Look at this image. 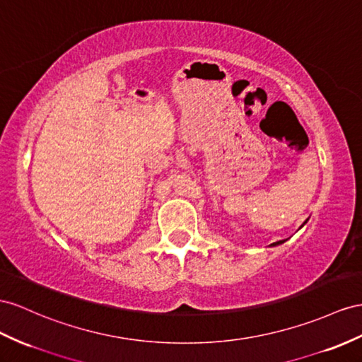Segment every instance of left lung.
Wrapping results in <instances>:
<instances>
[{"label": "left lung", "instance_id": "left-lung-1", "mask_svg": "<svg viewBox=\"0 0 362 362\" xmlns=\"http://www.w3.org/2000/svg\"><path fill=\"white\" fill-rule=\"evenodd\" d=\"M304 223H308V220H305V221H304ZM304 223H303V225H301V228H303V226H304ZM284 242H286V240H280V242H275V243H272V245H271V246H278V245H283V243H284Z\"/></svg>", "mask_w": 362, "mask_h": 362}]
</instances>
